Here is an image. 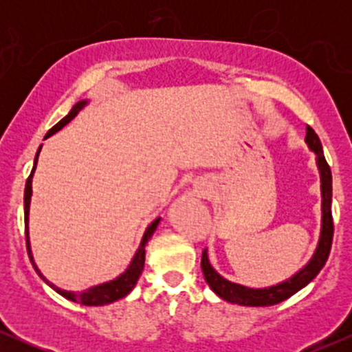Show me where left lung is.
Returning <instances> with one entry per match:
<instances>
[{
  "label": "left lung",
  "instance_id": "left-lung-1",
  "mask_svg": "<svg viewBox=\"0 0 352 352\" xmlns=\"http://www.w3.org/2000/svg\"><path fill=\"white\" fill-rule=\"evenodd\" d=\"M306 145L314 153L316 168L319 173V190H321V230H319V240L313 256L305 266H301L296 273L286 278L276 285L263 286V288H250V286L233 283L221 276L220 273L210 263L208 250L201 253V272L205 281L212 288V292L220 296L223 301L238 306H272L288 300L294 293L305 288L314 276L321 272L326 260L329 256L331 243H333V217H331V200H333V177L331 168L322 153V145L316 132L308 127L306 131Z\"/></svg>",
  "mask_w": 352,
  "mask_h": 352
}]
</instances>
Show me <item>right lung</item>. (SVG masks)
Returning <instances> with one entry per match:
<instances>
[{
  "mask_svg": "<svg viewBox=\"0 0 352 352\" xmlns=\"http://www.w3.org/2000/svg\"><path fill=\"white\" fill-rule=\"evenodd\" d=\"M87 104H89V99H82V100H79V102H76L69 111V114L64 117V119H60L59 122L56 124L50 132H47L44 139H50L51 135H54L56 132H59L64 125L69 124L71 120L79 114V111H82ZM41 148H43V145H39L38 152H36V157H34L33 170H31L30 179L26 180V188H24V225H26V246H28V254H30V260H31V263H33V268L36 270V273L39 274V278H41V280L46 283L47 286H51L56 293H59L60 296H64L66 300H69V301L79 302V305H84V306L111 305V302H114L117 300H120V298L127 296V294L134 289V286L137 285V280H139V276L144 272L145 245H147V241L152 238L153 232H155L157 227H159V223L162 218L160 217L155 218V220H153L152 223L145 228L144 236H142V240H140V245H139V248H137L134 258H132L131 263H129L127 268H125V272L120 273L119 276H116L114 280H109L106 283H100V285L91 286V288L82 289V292H67V289L58 288L54 283H51L46 276H44V274L41 273V270H39L38 265H36L34 256H33V250H31V240H30V207H31V197H33V177L36 172V165H38V157H39V152H41Z\"/></svg>",
  "mask_w": 352,
  "mask_h": 352,
  "instance_id": "right-lung-1",
  "label": "right lung"
}]
</instances>
